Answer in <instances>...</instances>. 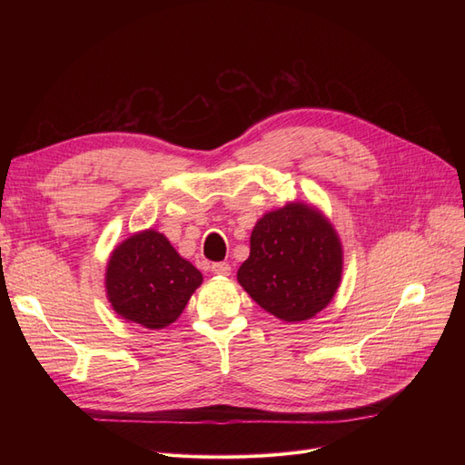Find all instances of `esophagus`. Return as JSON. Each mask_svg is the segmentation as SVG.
Instances as JSON below:
<instances>
[{"label":"esophagus","instance_id":"1","mask_svg":"<svg viewBox=\"0 0 465 465\" xmlns=\"http://www.w3.org/2000/svg\"><path fill=\"white\" fill-rule=\"evenodd\" d=\"M211 272L215 275H231V265L227 262H215L211 265Z\"/></svg>","mask_w":465,"mask_h":465}]
</instances>
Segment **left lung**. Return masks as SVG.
I'll return each mask as SVG.
<instances>
[{
    "instance_id": "obj_1",
    "label": "left lung",
    "mask_w": 465,
    "mask_h": 465,
    "mask_svg": "<svg viewBox=\"0 0 465 465\" xmlns=\"http://www.w3.org/2000/svg\"><path fill=\"white\" fill-rule=\"evenodd\" d=\"M341 242L316 209L289 203L263 215L250 236L238 283L263 311L302 322L326 308L340 287Z\"/></svg>"
}]
</instances>
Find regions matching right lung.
<instances>
[{
	"label": "right lung",
	"instance_id": "1",
	"mask_svg": "<svg viewBox=\"0 0 465 465\" xmlns=\"http://www.w3.org/2000/svg\"><path fill=\"white\" fill-rule=\"evenodd\" d=\"M202 273L178 256L157 231H143L112 252L106 267V292L116 314L161 330L184 311Z\"/></svg>",
	"mask_w": 465,
	"mask_h": 465
}]
</instances>
